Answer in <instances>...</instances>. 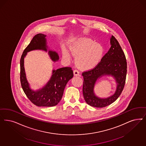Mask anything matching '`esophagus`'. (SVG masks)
<instances>
[{
    "label": "esophagus",
    "instance_id": "34e87169",
    "mask_svg": "<svg viewBox=\"0 0 146 146\" xmlns=\"http://www.w3.org/2000/svg\"><path fill=\"white\" fill-rule=\"evenodd\" d=\"M73 72H74V76H79V74H80V73H79V70H74Z\"/></svg>",
    "mask_w": 146,
    "mask_h": 146
}]
</instances>
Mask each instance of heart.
<instances>
[{
    "label": "heart",
    "mask_w": 146,
    "mask_h": 146,
    "mask_svg": "<svg viewBox=\"0 0 146 146\" xmlns=\"http://www.w3.org/2000/svg\"><path fill=\"white\" fill-rule=\"evenodd\" d=\"M71 53L76 58V64L83 70H91L97 65L102 57L104 48L93 40L82 39L76 41L70 46ZM65 55L70 57L65 52Z\"/></svg>",
    "instance_id": "b5f03b06"
}]
</instances>
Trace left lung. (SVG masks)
Masks as SVG:
<instances>
[{"instance_id":"obj_1","label":"left lung","mask_w":146,"mask_h":146,"mask_svg":"<svg viewBox=\"0 0 146 146\" xmlns=\"http://www.w3.org/2000/svg\"><path fill=\"white\" fill-rule=\"evenodd\" d=\"M111 48L93 68L82 72L84 77L83 96L86 103L93 107L102 108L114 102L120 96L126 82L127 65L126 56L118 41L113 35L111 38ZM111 75L117 82L116 93L106 99L95 96L93 88L98 78L102 76Z\"/></svg>"}]
</instances>
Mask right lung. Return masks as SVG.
<instances>
[{
  "label": "right lung",
  "mask_w": 146,
  "mask_h": 146,
  "mask_svg": "<svg viewBox=\"0 0 146 146\" xmlns=\"http://www.w3.org/2000/svg\"><path fill=\"white\" fill-rule=\"evenodd\" d=\"M46 35L39 33L33 36L30 43L24 50L20 60L21 85L26 96L35 105L39 107H52L56 105L61 100L67 82L73 76V72L70 67H62L53 70V74L47 84L36 92L31 90L26 80L24 67V59L27 52L34 50H47ZM49 55L52 60H58L59 56L50 50Z\"/></svg>",
  "instance_id": "add662e5"
}]
</instances>
